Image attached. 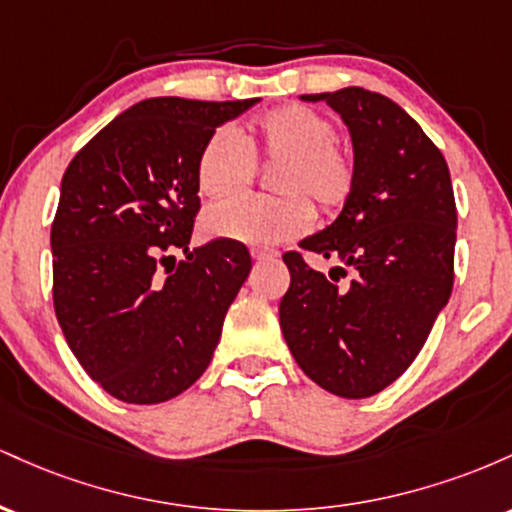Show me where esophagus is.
I'll return each instance as SVG.
<instances>
[{"label":"esophagus","instance_id":"1","mask_svg":"<svg viewBox=\"0 0 512 512\" xmlns=\"http://www.w3.org/2000/svg\"><path fill=\"white\" fill-rule=\"evenodd\" d=\"M250 255L255 257V260H274V257H279V250H274V248H260V245H257V248H252L250 250Z\"/></svg>","mask_w":512,"mask_h":512}]
</instances>
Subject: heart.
<instances>
[{"label":"heart","mask_w":512,"mask_h":512,"mask_svg":"<svg viewBox=\"0 0 512 512\" xmlns=\"http://www.w3.org/2000/svg\"><path fill=\"white\" fill-rule=\"evenodd\" d=\"M257 163L274 168V197H236L211 204L202 214L207 238L272 245L303 236L315 209H342L356 187L351 151L334 139V125L308 105L269 110L240 137L233 127L209 134L197 156V187L207 197L236 195L257 175Z\"/></svg>","instance_id":"b5f03b06"}]
</instances>
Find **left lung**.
Wrapping results in <instances>:
<instances>
[{"label":"left lung","mask_w":512,"mask_h":512,"mask_svg":"<svg viewBox=\"0 0 512 512\" xmlns=\"http://www.w3.org/2000/svg\"><path fill=\"white\" fill-rule=\"evenodd\" d=\"M332 105L351 132L356 187L332 226L301 240L339 260L330 276L284 255L279 322L293 358L332 395H378L411 366L455 281L457 209L443 154L414 117L366 88L301 96ZM357 272L349 287L334 271Z\"/></svg>","instance_id":"left-lung-1"}]
</instances>
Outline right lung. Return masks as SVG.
Listing matches in <instances>:
<instances>
[{
    "label": "right lung",
    "mask_w": 512,
    "mask_h": 512,
    "mask_svg": "<svg viewBox=\"0 0 512 512\" xmlns=\"http://www.w3.org/2000/svg\"><path fill=\"white\" fill-rule=\"evenodd\" d=\"M255 103L149 98L64 170L50 231L55 315L76 361L115 399H173L214 356L252 260L231 240L187 250L197 156L216 127ZM175 247L188 262L161 270Z\"/></svg>",
    "instance_id": "add662e5"
}]
</instances>
